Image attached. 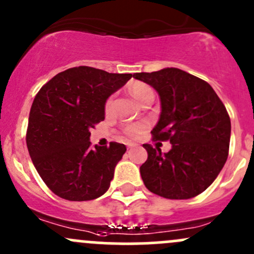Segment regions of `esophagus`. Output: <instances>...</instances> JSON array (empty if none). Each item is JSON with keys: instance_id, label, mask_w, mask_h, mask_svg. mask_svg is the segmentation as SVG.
<instances>
[{"instance_id": "esophagus-1", "label": "esophagus", "mask_w": 254, "mask_h": 254, "mask_svg": "<svg viewBox=\"0 0 254 254\" xmlns=\"http://www.w3.org/2000/svg\"><path fill=\"white\" fill-rule=\"evenodd\" d=\"M134 146H135L134 143H127V148L128 149H132V148H134Z\"/></svg>"}]
</instances>
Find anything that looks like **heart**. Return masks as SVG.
I'll return each mask as SVG.
<instances>
[{
	"instance_id": "obj_1",
	"label": "heart",
	"mask_w": 254,
	"mask_h": 254,
	"mask_svg": "<svg viewBox=\"0 0 254 254\" xmlns=\"http://www.w3.org/2000/svg\"><path fill=\"white\" fill-rule=\"evenodd\" d=\"M129 93L130 95L138 101V103H140L146 95L153 94V91H151V89L149 88L148 85L143 84V83H134V84L130 85ZM110 104H111V101L109 100L108 104H106V109L109 108ZM144 128H145L144 125H133V126H129L126 128V134L129 135V137H135V135H138L139 133H142V130L144 129Z\"/></svg>"
}]
</instances>
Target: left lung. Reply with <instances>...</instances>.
<instances>
[{
  "instance_id": "left-lung-1",
  "label": "left lung",
  "mask_w": 254,
  "mask_h": 254,
  "mask_svg": "<svg viewBox=\"0 0 254 254\" xmlns=\"http://www.w3.org/2000/svg\"><path fill=\"white\" fill-rule=\"evenodd\" d=\"M133 78L153 87L161 112L151 130L154 139L170 140L171 149L143 144L148 159L140 176L150 192L169 199H190L204 192L229 155L231 122L214 89L185 70L167 67Z\"/></svg>"
}]
</instances>
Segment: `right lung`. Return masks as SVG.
<instances>
[{"label": "right lung", "instance_id": "add662e5", "mask_svg": "<svg viewBox=\"0 0 254 254\" xmlns=\"http://www.w3.org/2000/svg\"><path fill=\"white\" fill-rule=\"evenodd\" d=\"M79 66L55 75L30 109L27 146L36 171L59 197L83 202L101 197L114 179L126 145H90V128L105 119L108 99L130 79Z\"/></svg>", "mask_w": 254, "mask_h": 254}]
</instances>
